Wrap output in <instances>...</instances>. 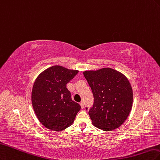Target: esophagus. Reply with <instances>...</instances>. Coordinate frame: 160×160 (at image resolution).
Here are the masks:
<instances>
[{
	"label": "esophagus",
	"mask_w": 160,
	"mask_h": 160,
	"mask_svg": "<svg viewBox=\"0 0 160 160\" xmlns=\"http://www.w3.org/2000/svg\"><path fill=\"white\" fill-rule=\"evenodd\" d=\"M80 106H81V108H84V102H83V101H82V102L80 103Z\"/></svg>",
	"instance_id": "34e87169"
}]
</instances>
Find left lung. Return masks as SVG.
Instances as JSON below:
<instances>
[{"instance_id": "obj_1", "label": "left lung", "mask_w": 160, "mask_h": 160, "mask_svg": "<svg viewBox=\"0 0 160 160\" xmlns=\"http://www.w3.org/2000/svg\"><path fill=\"white\" fill-rule=\"evenodd\" d=\"M83 74L94 98L93 106L88 112L92 123L104 131L120 127L127 119L132 106L130 82L124 75L110 68L85 71Z\"/></svg>"}]
</instances>
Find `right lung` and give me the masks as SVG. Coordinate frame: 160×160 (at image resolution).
I'll use <instances>...</instances> for the list:
<instances>
[{
    "mask_svg": "<svg viewBox=\"0 0 160 160\" xmlns=\"http://www.w3.org/2000/svg\"><path fill=\"white\" fill-rule=\"evenodd\" d=\"M78 70L54 66L42 72L36 79L32 91L35 114L46 128L61 131L72 124L81 106L72 100L66 84Z\"/></svg>",
    "mask_w": 160,
    "mask_h": 160,
    "instance_id": "1",
    "label": "right lung"
}]
</instances>
